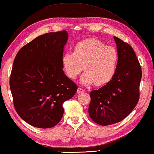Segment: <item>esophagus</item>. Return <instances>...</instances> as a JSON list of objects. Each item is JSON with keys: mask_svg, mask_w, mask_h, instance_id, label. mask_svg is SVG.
<instances>
[{"mask_svg": "<svg viewBox=\"0 0 154 154\" xmlns=\"http://www.w3.org/2000/svg\"><path fill=\"white\" fill-rule=\"evenodd\" d=\"M77 93H79V94H80V93H82L84 92V90H83V89L81 88V87H79V88L77 89Z\"/></svg>", "mask_w": 154, "mask_h": 154, "instance_id": "esophagus-1", "label": "esophagus"}]
</instances>
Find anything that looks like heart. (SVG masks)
Instances as JSON below:
<instances>
[{
    "label": "heart",
    "mask_w": 154,
    "mask_h": 154,
    "mask_svg": "<svg viewBox=\"0 0 154 154\" xmlns=\"http://www.w3.org/2000/svg\"><path fill=\"white\" fill-rule=\"evenodd\" d=\"M118 53L115 47L105 46L95 38H87L75 45L73 53L63 55L62 64L67 76L76 79L83 69L85 71L81 83L101 86L109 83L116 73Z\"/></svg>",
    "instance_id": "heart-1"
}]
</instances>
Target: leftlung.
I'll return each mask as SVG.
<instances>
[{"mask_svg": "<svg viewBox=\"0 0 154 154\" xmlns=\"http://www.w3.org/2000/svg\"><path fill=\"white\" fill-rule=\"evenodd\" d=\"M118 53L116 73L109 83L90 93L89 114L95 123L109 125L121 122L130 113L140 97L141 70L130 45L114 37Z\"/></svg>", "mask_w": 154, "mask_h": 154, "instance_id": "8db88e82", "label": "left lung"}]
</instances>
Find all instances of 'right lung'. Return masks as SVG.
Instances as JSON below:
<instances>
[{
    "label": "right lung",
    "mask_w": 154,
    "mask_h": 154,
    "mask_svg": "<svg viewBox=\"0 0 154 154\" xmlns=\"http://www.w3.org/2000/svg\"><path fill=\"white\" fill-rule=\"evenodd\" d=\"M67 40L66 31L46 33L21 48L14 59L10 78L14 106L34 127L56 125L64 113L63 103L77 91L76 84L63 70Z\"/></svg>",
    "instance_id": "add662e5"
}]
</instances>
